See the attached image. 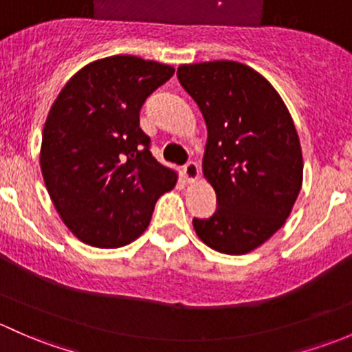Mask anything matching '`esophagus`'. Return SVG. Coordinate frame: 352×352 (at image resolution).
I'll return each instance as SVG.
<instances>
[{
    "mask_svg": "<svg viewBox=\"0 0 352 352\" xmlns=\"http://www.w3.org/2000/svg\"><path fill=\"white\" fill-rule=\"evenodd\" d=\"M198 175H200V169H198V166L195 164V162H186L183 168V176L184 179L188 181V183H193V181L198 179Z\"/></svg>",
    "mask_w": 352,
    "mask_h": 352,
    "instance_id": "1",
    "label": "esophagus"
}]
</instances>
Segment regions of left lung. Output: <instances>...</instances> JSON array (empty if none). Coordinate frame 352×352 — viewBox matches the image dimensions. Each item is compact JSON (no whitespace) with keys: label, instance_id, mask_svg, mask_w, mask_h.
Segmentation results:
<instances>
[{"label":"left lung","instance_id":"left-lung-1","mask_svg":"<svg viewBox=\"0 0 352 352\" xmlns=\"http://www.w3.org/2000/svg\"><path fill=\"white\" fill-rule=\"evenodd\" d=\"M177 79L205 118L203 175L219 205L193 219L197 235L223 254L254 251L283 227L302 188L292 115L266 78L235 60L184 64Z\"/></svg>","mask_w":352,"mask_h":352}]
</instances>
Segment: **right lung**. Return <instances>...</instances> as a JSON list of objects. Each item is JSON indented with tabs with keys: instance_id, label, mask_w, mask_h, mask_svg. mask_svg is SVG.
<instances>
[{
	"instance_id": "add662e5",
	"label": "right lung",
	"mask_w": 352,
	"mask_h": 352,
	"mask_svg": "<svg viewBox=\"0 0 352 352\" xmlns=\"http://www.w3.org/2000/svg\"><path fill=\"white\" fill-rule=\"evenodd\" d=\"M175 67L111 56L76 72L54 101L42 133L47 191L69 230L86 244L115 249L135 241L155 201L177 175L151 154L142 104Z\"/></svg>"
}]
</instances>
